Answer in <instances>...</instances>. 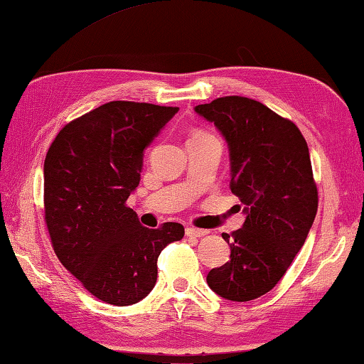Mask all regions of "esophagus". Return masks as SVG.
<instances>
[{"instance_id": "1", "label": "esophagus", "mask_w": 364, "mask_h": 364, "mask_svg": "<svg viewBox=\"0 0 364 364\" xmlns=\"http://www.w3.org/2000/svg\"><path fill=\"white\" fill-rule=\"evenodd\" d=\"M186 234L188 237H203V235L208 234V230L206 229H196V228H187Z\"/></svg>"}]
</instances>
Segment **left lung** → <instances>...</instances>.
Here are the masks:
<instances>
[{"instance_id": "left-lung-1", "label": "left lung", "mask_w": 364, "mask_h": 364, "mask_svg": "<svg viewBox=\"0 0 364 364\" xmlns=\"http://www.w3.org/2000/svg\"><path fill=\"white\" fill-rule=\"evenodd\" d=\"M195 112L228 143L230 190L245 214L230 241L223 234L230 258L208 272L206 282L225 300H255L281 281L316 218L306 140L294 122L245 97L218 98Z\"/></svg>"}]
</instances>
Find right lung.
<instances>
[{
    "mask_svg": "<svg viewBox=\"0 0 364 364\" xmlns=\"http://www.w3.org/2000/svg\"><path fill=\"white\" fill-rule=\"evenodd\" d=\"M178 108L109 101L64 126L46 153L45 221L65 269L92 295L127 306L150 294L158 256L183 225L143 228L126 201L143 153Z\"/></svg>",
    "mask_w": 364,
    "mask_h": 364,
    "instance_id": "add662e5",
    "label": "right lung"
}]
</instances>
